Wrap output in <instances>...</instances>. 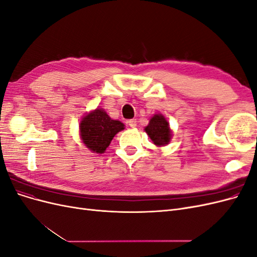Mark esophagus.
<instances>
[{"mask_svg": "<svg viewBox=\"0 0 257 257\" xmlns=\"http://www.w3.org/2000/svg\"><path fill=\"white\" fill-rule=\"evenodd\" d=\"M128 125L131 126V127H136V125H137V121H136V119H131L128 122Z\"/></svg>", "mask_w": 257, "mask_h": 257, "instance_id": "esophagus-1", "label": "esophagus"}]
</instances>
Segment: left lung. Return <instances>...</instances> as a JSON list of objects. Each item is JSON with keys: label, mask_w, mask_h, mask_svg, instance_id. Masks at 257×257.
Here are the masks:
<instances>
[{"label": "left lung", "mask_w": 257, "mask_h": 257, "mask_svg": "<svg viewBox=\"0 0 257 257\" xmlns=\"http://www.w3.org/2000/svg\"><path fill=\"white\" fill-rule=\"evenodd\" d=\"M146 133L151 138L154 145L162 147L168 145L172 139L173 133L169 127V123L165 116L161 113H155L145 127Z\"/></svg>", "instance_id": "8db88e82"}]
</instances>
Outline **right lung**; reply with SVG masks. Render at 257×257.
<instances>
[{
    "instance_id": "1",
    "label": "right lung",
    "mask_w": 257,
    "mask_h": 257,
    "mask_svg": "<svg viewBox=\"0 0 257 257\" xmlns=\"http://www.w3.org/2000/svg\"><path fill=\"white\" fill-rule=\"evenodd\" d=\"M80 137L92 152L104 153L116 133L124 130V124L112 120L102 108H96L85 115L79 124Z\"/></svg>"
}]
</instances>
